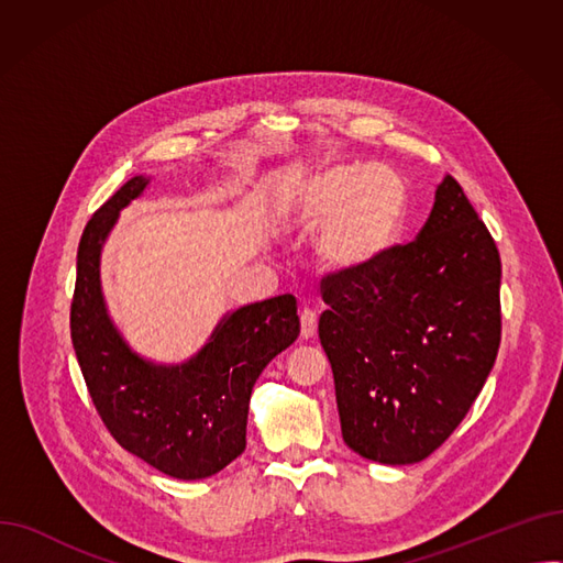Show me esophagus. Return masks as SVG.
I'll use <instances>...</instances> for the list:
<instances>
[{
	"instance_id": "34e87169",
	"label": "esophagus",
	"mask_w": 563,
	"mask_h": 563,
	"mask_svg": "<svg viewBox=\"0 0 563 563\" xmlns=\"http://www.w3.org/2000/svg\"><path fill=\"white\" fill-rule=\"evenodd\" d=\"M317 333V312L310 308L301 310V338L310 340Z\"/></svg>"
}]
</instances>
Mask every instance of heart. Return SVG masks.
I'll use <instances>...</instances> for the list:
<instances>
[{
  "instance_id": "heart-1",
  "label": "heart",
  "mask_w": 563,
  "mask_h": 563,
  "mask_svg": "<svg viewBox=\"0 0 563 563\" xmlns=\"http://www.w3.org/2000/svg\"><path fill=\"white\" fill-rule=\"evenodd\" d=\"M408 207L404 177L390 166L323 164L287 194V217L301 230L317 225V253L335 272H361L386 255Z\"/></svg>"
}]
</instances>
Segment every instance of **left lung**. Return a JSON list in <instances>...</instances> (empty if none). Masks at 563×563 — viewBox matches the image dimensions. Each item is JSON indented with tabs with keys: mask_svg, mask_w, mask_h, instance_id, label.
<instances>
[{
	"mask_svg": "<svg viewBox=\"0 0 563 563\" xmlns=\"http://www.w3.org/2000/svg\"><path fill=\"white\" fill-rule=\"evenodd\" d=\"M499 278L493 236L452 175L416 242L323 278L319 340L353 452L408 465L452 435L497 358Z\"/></svg>",
	"mask_w": 563,
	"mask_h": 563,
	"instance_id": "obj_1",
	"label": "left lung"
}]
</instances>
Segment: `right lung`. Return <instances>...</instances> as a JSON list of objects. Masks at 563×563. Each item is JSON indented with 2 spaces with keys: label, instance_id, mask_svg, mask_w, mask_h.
I'll return each mask as SVG.
<instances>
[{
  "label": "right lung",
  "instance_id": "1",
  "mask_svg": "<svg viewBox=\"0 0 563 563\" xmlns=\"http://www.w3.org/2000/svg\"><path fill=\"white\" fill-rule=\"evenodd\" d=\"M151 185L134 175L86 223L77 251L70 335L104 427L130 454L175 479H205L246 450L257 376L301 333L291 294L223 314L210 340L180 365L147 361L109 317L100 260L121 210Z\"/></svg>",
  "mask_w": 563,
  "mask_h": 563
}]
</instances>
